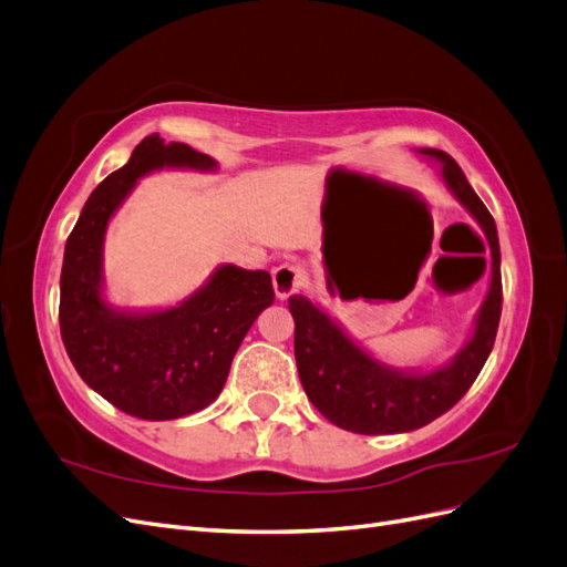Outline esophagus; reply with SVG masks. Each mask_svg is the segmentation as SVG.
I'll use <instances>...</instances> for the list:
<instances>
[{"label": "esophagus", "instance_id": "obj_1", "mask_svg": "<svg viewBox=\"0 0 567 567\" xmlns=\"http://www.w3.org/2000/svg\"><path fill=\"white\" fill-rule=\"evenodd\" d=\"M271 279H274V293H277V298L286 300L293 293H298V290L305 286V271L298 265L286 262L274 269Z\"/></svg>", "mask_w": 567, "mask_h": 567}]
</instances>
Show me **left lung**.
<instances>
[{"mask_svg": "<svg viewBox=\"0 0 567 567\" xmlns=\"http://www.w3.org/2000/svg\"><path fill=\"white\" fill-rule=\"evenodd\" d=\"M442 163V177L452 194L485 229L492 250V284L480 307L475 333L447 367L431 373H402L371 359L305 296H290L288 310L296 321V362L310 402L342 431L359 435L406 433L450 411L483 371L494 348L502 317V252L496 225L477 198L466 175L450 153L425 148Z\"/></svg>", "mask_w": 567, "mask_h": 567, "instance_id": "obj_1", "label": "left lung"}]
</instances>
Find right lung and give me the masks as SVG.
Wrapping results in <instances>:
<instances>
[{
	"label": "right lung",
	"instance_id": "1",
	"mask_svg": "<svg viewBox=\"0 0 567 567\" xmlns=\"http://www.w3.org/2000/svg\"><path fill=\"white\" fill-rule=\"evenodd\" d=\"M165 165L213 169L186 144L151 134L125 167L101 182L65 241L59 323L80 379L120 411L144 421L182 419L217 400L252 321L274 302L269 271L219 267L179 307L115 312L101 298V248L111 215L142 175Z\"/></svg>",
	"mask_w": 567,
	"mask_h": 567
}]
</instances>
